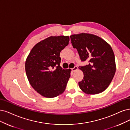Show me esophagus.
Instances as JSON below:
<instances>
[{
    "label": "esophagus",
    "instance_id": "1",
    "mask_svg": "<svg viewBox=\"0 0 130 130\" xmlns=\"http://www.w3.org/2000/svg\"><path fill=\"white\" fill-rule=\"evenodd\" d=\"M77 70H78V67L77 66H74V68L72 69V71L73 72H75Z\"/></svg>",
    "mask_w": 130,
    "mask_h": 130
}]
</instances>
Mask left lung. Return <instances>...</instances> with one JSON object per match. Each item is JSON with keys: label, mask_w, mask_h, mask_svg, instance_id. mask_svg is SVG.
<instances>
[{"label": "left lung", "mask_w": 130, "mask_h": 130, "mask_svg": "<svg viewBox=\"0 0 130 130\" xmlns=\"http://www.w3.org/2000/svg\"><path fill=\"white\" fill-rule=\"evenodd\" d=\"M71 43L78 51L81 61L89 64L79 66L84 79L80 88L88 94L103 92L111 83L116 72L115 55L110 45L99 36L81 33L70 36Z\"/></svg>", "instance_id": "8db88e82"}]
</instances>
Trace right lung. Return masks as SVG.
<instances>
[{
	"label": "right lung",
	"mask_w": 130,
	"mask_h": 130,
	"mask_svg": "<svg viewBox=\"0 0 130 130\" xmlns=\"http://www.w3.org/2000/svg\"><path fill=\"white\" fill-rule=\"evenodd\" d=\"M69 41V36L49 37L34 46L27 57L25 70L29 82L44 97H56L66 88L71 70L60 66V53Z\"/></svg>",
	"instance_id": "right-lung-1"
}]
</instances>
